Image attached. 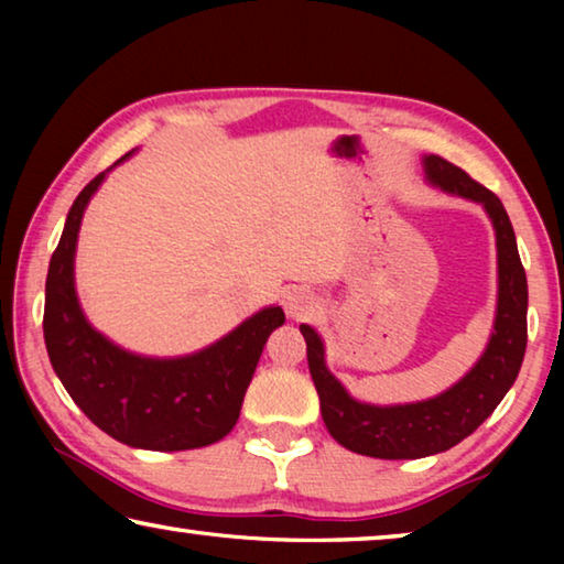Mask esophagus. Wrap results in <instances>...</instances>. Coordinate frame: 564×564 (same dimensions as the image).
<instances>
[{
	"mask_svg": "<svg viewBox=\"0 0 564 564\" xmlns=\"http://www.w3.org/2000/svg\"><path fill=\"white\" fill-rule=\"evenodd\" d=\"M283 308L293 321H303L316 313L318 301H316V295L308 293L305 289H291L283 295Z\"/></svg>",
	"mask_w": 564,
	"mask_h": 564,
	"instance_id": "obj_1",
	"label": "esophagus"
}]
</instances>
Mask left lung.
I'll use <instances>...</instances> for the list:
<instances>
[{"label":"left lung","mask_w":564,"mask_h":564,"mask_svg":"<svg viewBox=\"0 0 564 564\" xmlns=\"http://www.w3.org/2000/svg\"><path fill=\"white\" fill-rule=\"evenodd\" d=\"M427 184L470 198L488 212L498 243V311L488 348L453 388L431 400L405 405H370L350 398L326 366V348L316 330L301 326L311 378L321 398L328 433L348 451L380 460H415L465 441L475 433L520 373L528 346V279L518 253L508 212L490 188L477 184L443 156H425Z\"/></svg>","instance_id":"8db88e82"}]
</instances>
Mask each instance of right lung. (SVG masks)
Here are the masks:
<instances>
[{"label":"right lung","mask_w":564,"mask_h":564,"mask_svg":"<svg viewBox=\"0 0 564 564\" xmlns=\"http://www.w3.org/2000/svg\"><path fill=\"white\" fill-rule=\"evenodd\" d=\"M104 176L107 171L76 196L46 273L44 343L54 373L82 413L123 445L174 453L218 443L241 415L265 340L285 321L283 308L269 305L214 346L181 358H147L113 346L91 328L74 289L82 216Z\"/></svg>","instance_id":"obj_1"}]
</instances>
